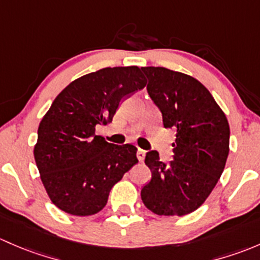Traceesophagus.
I'll return each mask as SVG.
<instances>
[{
  "label": "esophagus",
  "mask_w": 260,
  "mask_h": 260,
  "mask_svg": "<svg viewBox=\"0 0 260 260\" xmlns=\"http://www.w3.org/2000/svg\"><path fill=\"white\" fill-rule=\"evenodd\" d=\"M136 156H138V159L140 160V161H143L144 157H145V150L139 149L138 152H136Z\"/></svg>",
  "instance_id": "34e87169"
}]
</instances>
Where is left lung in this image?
<instances>
[{
    "label": "left lung",
    "instance_id": "1",
    "mask_svg": "<svg viewBox=\"0 0 260 260\" xmlns=\"http://www.w3.org/2000/svg\"><path fill=\"white\" fill-rule=\"evenodd\" d=\"M141 70L164 126L176 130L174 160L164 164L157 151L146 152L151 180L141 189V199L157 215H186L204 204L225 168L228 119L209 90L190 75L152 66Z\"/></svg>",
    "mask_w": 260,
    "mask_h": 260
}]
</instances>
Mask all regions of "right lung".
<instances>
[{
	"mask_svg": "<svg viewBox=\"0 0 260 260\" xmlns=\"http://www.w3.org/2000/svg\"><path fill=\"white\" fill-rule=\"evenodd\" d=\"M138 66L105 68L69 84L37 131L34 156L50 200L62 211L89 216L105 208L110 190L135 164L136 146L96 135L110 124L124 96L144 89Z\"/></svg>",
	"mask_w": 260,
	"mask_h": 260,
	"instance_id": "right-lung-1",
	"label": "right lung"
}]
</instances>
